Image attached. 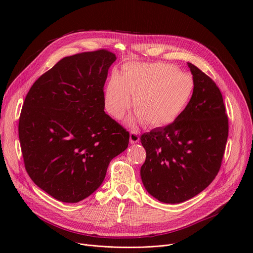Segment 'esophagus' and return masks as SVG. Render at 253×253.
Listing matches in <instances>:
<instances>
[{"mask_svg": "<svg viewBox=\"0 0 253 253\" xmlns=\"http://www.w3.org/2000/svg\"><path fill=\"white\" fill-rule=\"evenodd\" d=\"M129 138H130V142H131V143H136V142H138L139 139H140V137H139L137 132H134V131H131V132H130V137H129Z\"/></svg>", "mask_w": 253, "mask_h": 253, "instance_id": "obj_1", "label": "esophagus"}]
</instances>
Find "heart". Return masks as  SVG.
<instances>
[{
    "instance_id": "b5f03b06",
    "label": "heart",
    "mask_w": 253,
    "mask_h": 253,
    "mask_svg": "<svg viewBox=\"0 0 253 253\" xmlns=\"http://www.w3.org/2000/svg\"><path fill=\"white\" fill-rule=\"evenodd\" d=\"M195 92L191 75L165 62H131L122 74H114L104 89V106L110 115L121 119L134 97L136 121L152 128L167 126L182 115Z\"/></svg>"
}]
</instances>
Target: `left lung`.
<instances>
[{
	"instance_id": "1",
	"label": "left lung",
	"mask_w": 253,
	"mask_h": 253,
	"mask_svg": "<svg viewBox=\"0 0 253 253\" xmlns=\"http://www.w3.org/2000/svg\"><path fill=\"white\" fill-rule=\"evenodd\" d=\"M188 66L195 92L187 109L173 123L140 136L147 152L142 183L150 195L168 204L189 200L215 178L229 134L218 87L196 65Z\"/></svg>"
}]
</instances>
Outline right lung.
Instances as JSON below:
<instances>
[{
	"instance_id": "1",
	"label": "right lung",
	"mask_w": 253,
	"mask_h": 253,
	"mask_svg": "<svg viewBox=\"0 0 253 253\" xmlns=\"http://www.w3.org/2000/svg\"><path fill=\"white\" fill-rule=\"evenodd\" d=\"M116 59L104 49L64 57L26 94L18 125L24 166L58 201L94 193L128 147L129 132L104 113L103 86Z\"/></svg>"
}]
</instances>
